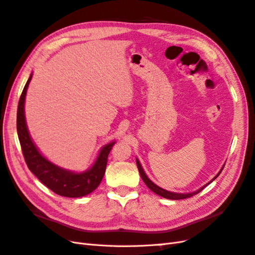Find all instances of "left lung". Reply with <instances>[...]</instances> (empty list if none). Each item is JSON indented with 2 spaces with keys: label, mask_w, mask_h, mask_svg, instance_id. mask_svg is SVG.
Wrapping results in <instances>:
<instances>
[{
  "label": "left lung",
  "mask_w": 255,
  "mask_h": 255,
  "mask_svg": "<svg viewBox=\"0 0 255 255\" xmlns=\"http://www.w3.org/2000/svg\"><path fill=\"white\" fill-rule=\"evenodd\" d=\"M136 164H137V168H138V170H139V173H140V176H141V179H142V181L144 182V184L146 185V186H148L153 192H155L156 195H158V196H160V197H163V198H166V199H170V200H181V199H186V198H190V197H192V196H195V195H197V194H199L200 191L201 190H203L208 184H211L215 179H217V176L221 173V171H222V169H223V167H225V165L222 166V168L220 169V171L217 173V175L216 176H214V179L212 180V181H210L208 182L207 184H205L204 186H202V187H200L199 189H197L196 191H192V192H187V194H179V192H172V191H168V190H166V189H164V188H160L159 186H157L156 184H154L148 176H146V174H145V172L143 171V169H142V167H141V165H140V163H139V160H138V158H136Z\"/></svg>",
  "instance_id": "8db88e82"
}]
</instances>
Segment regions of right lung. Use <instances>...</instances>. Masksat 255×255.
<instances>
[{"instance_id": "add662e5", "label": "right lung", "mask_w": 255, "mask_h": 255, "mask_svg": "<svg viewBox=\"0 0 255 255\" xmlns=\"http://www.w3.org/2000/svg\"><path fill=\"white\" fill-rule=\"evenodd\" d=\"M33 74L25 84L21 94L17 112V132L23 156L28 169L42 184L55 194L68 198H81L89 195L101 183L107 164V157L116 141L102 146L94 165L83 172H74L53 164L45 158L32 140L24 115L25 96Z\"/></svg>"}]
</instances>
